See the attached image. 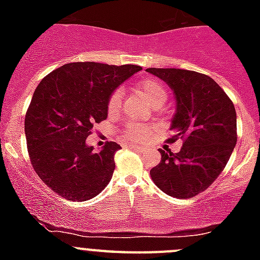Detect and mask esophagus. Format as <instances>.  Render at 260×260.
Segmentation results:
<instances>
[{"label": "esophagus", "mask_w": 260, "mask_h": 260, "mask_svg": "<svg viewBox=\"0 0 260 260\" xmlns=\"http://www.w3.org/2000/svg\"><path fill=\"white\" fill-rule=\"evenodd\" d=\"M128 147H130V148H133V150L141 151V152H144V151H146V148H144V147L137 146V144H128Z\"/></svg>", "instance_id": "34e87169"}]
</instances>
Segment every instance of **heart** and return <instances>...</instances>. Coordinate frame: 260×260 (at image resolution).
Returning a JSON list of instances; mask_svg holds the SVG:
<instances>
[{
	"instance_id": "heart-1",
	"label": "heart",
	"mask_w": 260,
	"mask_h": 260,
	"mask_svg": "<svg viewBox=\"0 0 260 260\" xmlns=\"http://www.w3.org/2000/svg\"><path fill=\"white\" fill-rule=\"evenodd\" d=\"M137 89L138 92L152 105L167 100V89L162 86L161 82H158L157 79L146 78V79L139 80L137 83ZM121 99H122L121 89H116L109 96V99H108V112L110 114L118 112L119 107H121ZM148 134H150V130L147 126L141 125V123H127L123 128L122 138L127 142H142L147 139Z\"/></svg>"
}]
</instances>
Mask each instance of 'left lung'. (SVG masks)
<instances>
[{
	"label": "left lung",
	"mask_w": 260,
	"mask_h": 260,
	"mask_svg": "<svg viewBox=\"0 0 260 260\" xmlns=\"http://www.w3.org/2000/svg\"><path fill=\"white\" fill-rule=\"evenodd\" d=\"M173 89L176 113L171 141L182 138L178 153L160 150L161 161L151 178L158 189L187 199L219 177L237 143V114L228 95L212 78L182 69H147Z\"/></svg>",
	"instance_id": "obj_1"
}]
</instances>
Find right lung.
<instances>
[{"mask_svg":"<svg viewBox=\"0 0 260 260\" xmlns=\"http://www.w3.org/2000/svg\"><path fill=\"white\" fill-rule=\"evenodd\" d=\"M138 65L71 62L52 71L36 87L24 119L31 164L40 180L69 201L83 202L105 189L113 176L108 142L95 152L86 143L95 123L108 117V99Z\"/></svg>","mask_w":260,"mask_h":260,"instance_id":"add662e5","label":"right lung"}]
</instances>
